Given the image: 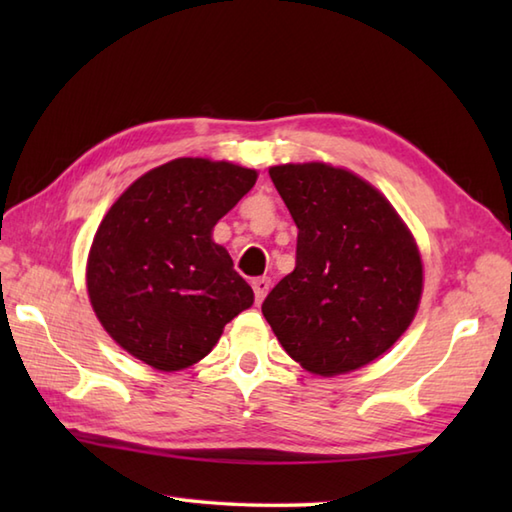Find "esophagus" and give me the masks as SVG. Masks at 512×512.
<instances>
[{
	"label": "esophagus",
	"mask_w": 512,
	"mask_h": 512,
	"mask_svg": "<svg viewBox=\"0 0 512 512\" xmlns=\"http://www.w3.org/2000/svg\"><path fill=\"white\" fill-rule=\"evenodd\" d=\"M253 290H255V301L262 303L268 295V290H270V279L268 277H257L253 281Z\"/></svg>",
	"instance_id": "esophagus-1"
}]
</instances>
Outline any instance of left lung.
Returning a JSON list of instances; mask_svg holds the SVG:
<instances>
[{
	"label": "left lung",
	"instance_id": "1",
	"mask_svg": "<svg viewBox=\"0 0 512 512\" xmlns=\"http://www.w3.org/2000/svg\"><path fill=\"white\" fill-rule=\"evenodd\" d=\"M268 173L299 235L295 270L268 292L264 317L308 372H354L416 317L418 246L385 195L352 171L303 162Z\"/></svg>",
	"mask_w": 512,
	"mask_h": 512
}]
</instances>
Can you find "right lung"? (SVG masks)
<instances>
[{
	"label": "right lung",
	"mask_w": 512,
	"mask_h": 512,
	"mask_svg": "<svg viewBox=\"0 0 512 512\" xmlns=\"http://www.w3.org/2000/svg\"><path fill=\"white\" fill-rule=\"evenodd\" d=\"M255 169L176 158L147 171L107 211L88 257V295L107 334L160 372L213 350L253 306L213 226L253 189Z\"/></svg>",
	"instance_id": "add662e5"
}]
</instances>
